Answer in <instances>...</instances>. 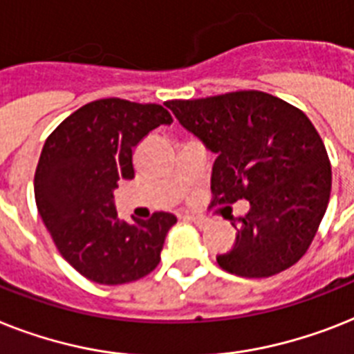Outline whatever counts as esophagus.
I'll list each match as a JSON object with an SVG mask.
<instances>
[{
	"label": "esophagus",
	"instance_id": "1",
	"mask_svg": "<svg viewBox=\"0 0 354 354\" xmlns=\"http://www.w3.org/2000/svg\"><path fill=\"white\" fill-rule=\"evenodd\" d=\"M185 218L187 220H191V222L198 227H205L207 223H209V220H207V218L196 216V214H185Z\"/></svg>",
	"mask_w": 354,
	"mask_h": 354
}]
</instances>
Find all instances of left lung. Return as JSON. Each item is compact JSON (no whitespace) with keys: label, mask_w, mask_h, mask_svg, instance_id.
Segmentation results:
<instances>
[{"label":"left lung","mask_w":354,"mask_h":354,"mask_svg":"<svg viewBox=\"0 0 354 354\" xmlns=\"http://www.w3.org/2000/svg\"><path fill=\"white\" fill-rule=\"evenodd\" d=\"M165 105L216 154L214 202L251 205L232 223L236 242L218 254V266L243 278H267L295 266L311 245L331 194V163L311 120L260 91Z\"/></svg>","instance_id":"left-lung-1"}]
</instances>
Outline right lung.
I'll list each match as a JSON object with an SVG mask.
<instances>
[{"label": "right lung", "instance_id": "add662e5", "mask_svg": "<svg viewBox=\"0 0 354 354\" xmlns=\"http://www.w3.org/2000/svg\"><path fill=\"white\" fill-rule=\"evenodd\" d=\"M171 123L162 105L105 97L65 118L43 145L34 176L37 211L59 254L88 280L127 283L160 263L176 216L154 212L131 225L118 218L114 189L134 178L132 149Z\"/></svg>", "mask_w": 354, "mask_h": 354}]
</instances>
